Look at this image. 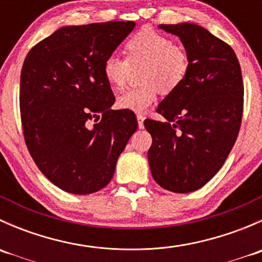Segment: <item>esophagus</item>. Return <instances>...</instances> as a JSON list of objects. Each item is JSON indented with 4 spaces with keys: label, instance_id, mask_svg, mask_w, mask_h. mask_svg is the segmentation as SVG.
Masks as SVG:
<instances>
[{
    "label": "esophagus",
    "instance_id": "esophagus-1",
    "mask_svg": "<svg viewBox=\"0 0 262 262\" xmlns=\"http://www.w3.org/2000/svg\"><path fill=\"white\" fill-rule=\"evenodd\" d=\"M137 119H138V126L141 129H143L144 128V124H143V120L146 118H144V115L143 114H137Z\"/></svg>",
    "mask_w": 262,
    "mask_h": 262
}]
</instances>
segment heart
Here are the masks:
<instances>
[{
    "instance_id": "1",
    "label": "heart",
    "mask_w": 262,
    "mask_h": 262,
    "mask_svg": "<svg viewBox=\"0 0 262 262\" xmlns=\"http://www.w3.org/2000/svg\"><path fill=\"white\" fill-rule=\"evenodd\" d=\"M126 58L112 54L104 60L105 80L114 89L126 84L132 68L143 64L139 72V86L129 89L118 97L120 109L141 113L156 102L158 91L172 92L186 78L190 68L189 55L168 36L144 28L126 40L124 46Z\"/></svg>"
}]
</instances>
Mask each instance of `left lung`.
Masks as SVG:
<instances>
[{
    "instance_id": "obj_1",
    "label": "left lung",
    "mask_w": 262,
    "mask_h": 262,
    "mask_svg": "<svg viewBox=\"0 0 262 262\" xmlns=\"http://www.w3.org/2000/svg\"><path fill=\"white\" fill-rule=\"evenodd\" d=\"M160 28L180 38L190 68L158 105L166 120H144L152 136L148 162L160 186L184 194L204 186L226 162L241 128L244 81L234 50L207 29L189 23Z\"/></svg>"
}]
</instances>
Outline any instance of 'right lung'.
Masks as SVG:
<instances>
[{"mask_svg": "<svg viewBox=\"0 0 262 262\" xmlns=\"http://www.w3.org/2000/svg\"><path fill=\"white\" fill-rule=\"evenodd\" d=\"M133 21L64 26L30 49L20 76L26 147L50 182L71 194L106 186L138 128L132 110H113L104 60L134 29Z\"/></svg>", "mask_w": 262, "mask_h": 262, "instance_id": "add662e5", "label": "right lung"}]
</instances>
